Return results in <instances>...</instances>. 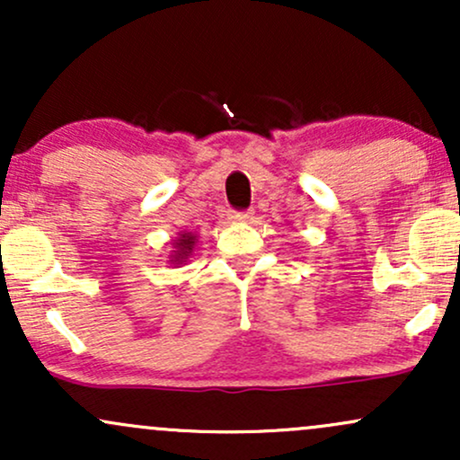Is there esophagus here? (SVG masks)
Returning <instances> with one entry per match:
<instances>
[{
  "instance_id": "1",
  "label": "esophagus",
  "mask_w": 460,
  "mask_h": 460,
  "mask_svg": "<svg viewBox=\"0 0 460 460\" xmlns=\"http://www.w3.org/2000/svg\"><path fill=\"white\" fill-rule=\"evenodd\" d=\"M231 218H234L235 223H248V220L252 218V212L251 209H246V212H231Z\"/></svg>"
}]
</instances>
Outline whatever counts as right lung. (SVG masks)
<instances>
[{
    "instance_id": "right-lung-1",
    "label": "right lung",
    "mask_w": 460,
    "mask_h": 460,
    "mask_svg": "<svg viewBox=\"0 0 460 460\" xmlns=\"http://www.w3.org/2000/svg\"><path fill=\"white\" fill-rule=\"evenodd\" d=\"M194 242H197V235L194 234H179V237L172 242L175 251H172L171 261L172 263H183L190 257V252L194 251Z\"/></svg>"
}]
</instances>
